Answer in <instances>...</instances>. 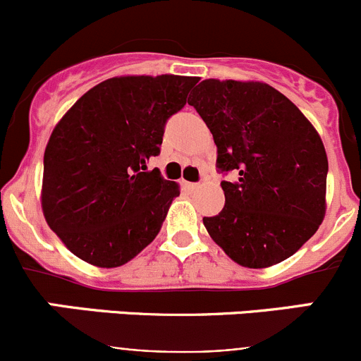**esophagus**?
I'll return each instance as SVG.
<instances>
[{
	"mask_svg": "<svg viewBox=\"0 0 361 361\" xmlns=\"http://www.w3.org/2000/svg\"><path fill=\"white\" fill-rule=\"evenodd\" d=\"M183 187L187 188V190H197L199 183H192V181H183Z\"/></svg>",
	"mask_w": 361,
	"mask_h": 361,
	"instance_id": "34e87169",
	"label": "esophagus"
}]
</instances>
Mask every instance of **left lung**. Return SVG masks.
I'll return each mask as SVG.
<instances>
[{
	"label": "left lung",
	"instance_id": "left-lung-1",
	"mask_svg": "<svg viewBox=\"0 0 361 361\" xmlns=\"http://www.w3.org/2000/svg\"><path fill=\"white\" fill-rule=\"evenodd\" d=\"M213 134L225 206L204 216L211 239L235 264L264 269L302 248L326 211L329 159L318 130L274 87L202 80L188 97Z\"/></svg>",
	"mask_w": 361,
	"mask_h": 361
}]
</instances>
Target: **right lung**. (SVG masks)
<instances>
[{
	"instance_id": "obj_1",
	"label": "right lung",
	"mask_w": 361,
	"mask_h": 361,
	"mask_svg": "<svg viewBox=\"0 0 361 361\" xmlns=\"http://www.w3.org/2000/svg\"><path fill=\"white\" fill-rule=\"evenodd\" d=\"M197 76H115L83 94L54 127L43 155L42 209L78 258L120 267L159 234L178 183L148 171L167 118Z\"/></svg>"
}]
</instances>
